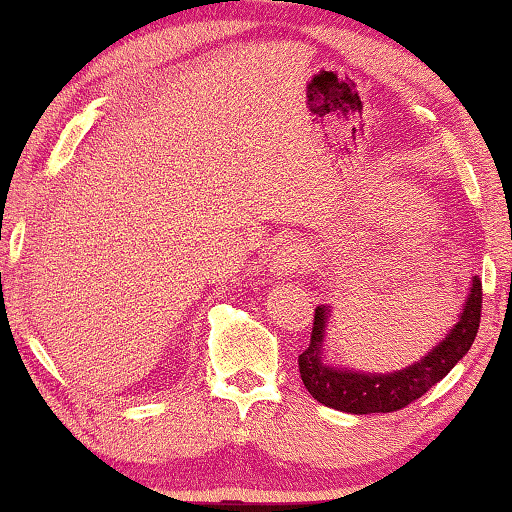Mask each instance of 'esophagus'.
Returning <instances> with one entry per match:
<instances>
[{"label": "esophagus", "mask_w": 512, "mask_h": 512, "mask_svg": "<svg viewBox=\"0 0 512 512\" xmlns=\"http://www.w3.org/2000/svg\"><path fill=\"white\" fill-rule=\"evenodd\" d=\"M309 255L300 239H287L273 255L271 271L277 277H296L309 268Z\"/></svg>", "instance_id": "34e87169"}]
</instances>
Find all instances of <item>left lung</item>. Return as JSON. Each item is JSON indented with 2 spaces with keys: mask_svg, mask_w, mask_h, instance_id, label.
<instances>
[{
  "mask_svg": "<svg viewBox=\"0 0 512 512\" xmlns=\"http://www.w3.org/2000/svg\"><path fill=\"white\" fill-rule=\"evenodd\" d=\"M481 296V280L474 275L458 323L445 339L433 345L420 361L386 375L329 366L323 354L329 307L320 305L314 314L309 348L298 357L302 384L314 400L336 411L354 415L400 411L436 386L472 348L481 323Z\"/></svg>",
  "mask_w": 512,
  "mask_h": 512,
  "instance_id": "obj_1",
  "label": "left lung"
}]
</instances>
